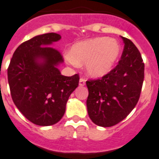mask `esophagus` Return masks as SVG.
<instances>
[{
    "mask_svg": "<svg viewBox=\"0 0 159 159\" xmlns=\"http://www.w3.org/2000/svg\"><path fill=\"white\" fill-rule=\"evenodd\" d=\"M85 84H86V79L84 77H81L79 80V86H85Z\"/></svg>",
    "mask_w": 159,
    "mask_h": 159,
    "instance_id": "obj_1",
    "label": "esophagus"
}]
</instances>
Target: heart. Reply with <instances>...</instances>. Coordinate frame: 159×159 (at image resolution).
<instances>
[{
  "instance_id": "b5f03b06",
  "label": "heart",
  "mask_w": 159,
  "mask_h": 159,
  "mask_svg": "<svg viewBox=\"0 0 159 159\" xmlns=\"http://www.w3.org/2000/svg\"><path fill=\"white\" fill-rule=\"evenodd\" d=\"M121 46L117 40L108 37H95L77 42L65 54L68 64L77 67L85 63V69L94 77H102L112 69L119 57Z\"/></svg>"
}]
</instances>
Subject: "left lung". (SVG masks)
<instances>
[{"mask_svg": "<svg viewBox=\"0 0 159 159\" xmlns=\"http://www.w3.org/2000/svg\"><path fill=\"white\" fill-rule=\"evenodd\" d=\"M124 49L114 68L96 80L86 81V106L95 124L109 127L126 118L140 99L144 77V64L137 47L122 37Z\"/></svg>", "mask_w": 159, "mask_h": 159, "instance_id": "obj_1", "label": "left lung"}]
</instances>
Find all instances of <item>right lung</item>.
Segmentation results:
<instances>
[{
    "label": "right lung",
    "mask_w": 159,
    "mask_h": 159,
    "mask_svg": "<svg viewBox=\"0 0 159 159\" xmlns=\"http://www.w3.org/2000/svg\"><path fill=\"white\" fill-rule=\"evenodd\" d=\"M57 33L39 35L15 50L7 70L12 100L22 114L38 126H51L64 116L79 75L65 77L57 68L61 54L51 46Z\"/></svg>",
    "instance_id": "right-lung-1"
}]
</instances>
